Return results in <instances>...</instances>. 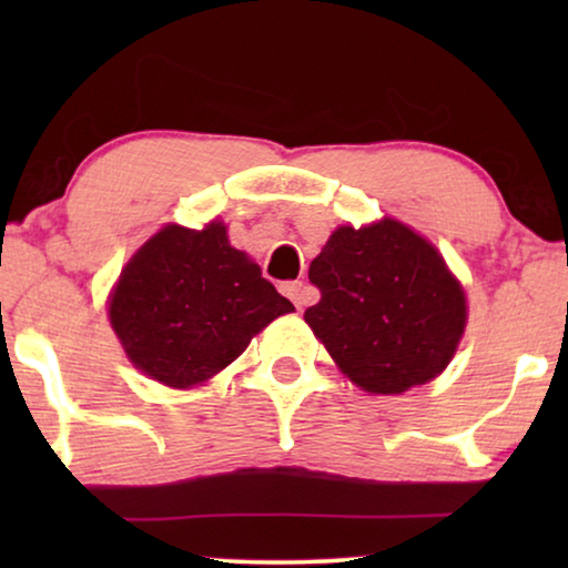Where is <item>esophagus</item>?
I'll use <instances>...</instances> for the list:
<instances>
[{
	"mask_svg": "<svg viewBox=\"0 0 568 568\" xmlns=\"http://www.w3.org/2000/svg\"><path fill=\"white\" fill-rule=\"evenodd\" d=\"M284 294L294 302V307H297V310L307 307L310 302H313V292H310V286H307V284H302V282H292V284H286V286H284Z\"/></svg>",
	"mask_w": 568,
	"mask_h": 568,
	"instance_id": "obj_1",
	"label": "esophagus"
}]
</instances>
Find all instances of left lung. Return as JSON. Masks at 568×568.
Masks as SVG:
<instances>
[{
	"label": "left lung",
	"mask_w": 568,
	"mask_h": 568,
	"mask_svg": "<svg viewBox=\"0 0 568 568\" xmlns=\"http://www.w3.org/2000/svg\"><path fill=\"white\" fill-rule=\"evenodd\" d=\"M321 302L305 323L341 372L375 395H400L447 367L460 344L465 292L429 240L398 220L338 227L310 263Z\"/></svg>",
	"instance_id": "8db88e82"
}]
</instances>
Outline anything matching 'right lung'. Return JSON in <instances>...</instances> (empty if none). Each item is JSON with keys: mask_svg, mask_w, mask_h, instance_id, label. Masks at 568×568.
<instances>
[{"mask_svg": "<svg viewBox=\"0 0 568 568\" xmlns=\"http://www.w3.org/2000/svg\"><path fill=\"white\" fill-rule=\"evenodd\" d=\"M292 310L222 222L162 227L131 255L108 302L131 364L168 387L206 383Z\"/></svg>", "mask_w": 568, "mask_h": 568, "instance_id": "add662e5", "label": "right lung"}]
</instances>
